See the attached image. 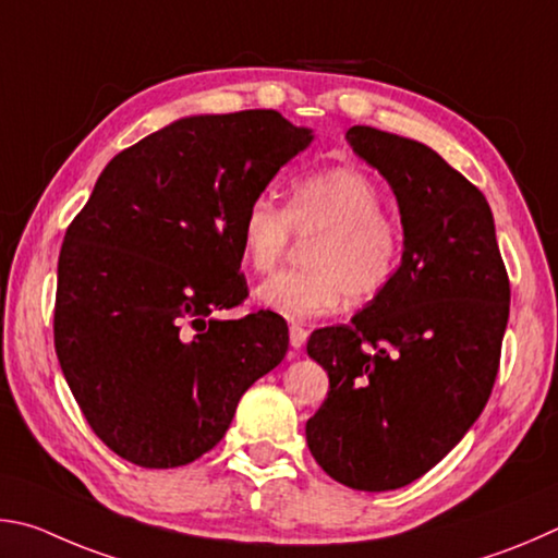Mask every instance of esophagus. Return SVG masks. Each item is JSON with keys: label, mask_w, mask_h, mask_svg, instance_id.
I'll return each mask as SVG.
<instances>
[{"label": "esophagus", "mask_w": 558, "mask_h": 558, "mask_svg": "<svg viewBox=\"0 0 558 558\" xmlns=\"http://www.w3.org/2000/svg\"><path fill=\"white\" fill-rule=\"evenodd\" d=\"M306 338H308V330L304 328V326H299V324H294V326H289V343H291V348H301L306 343Z\"/></svg>", "instance_id": "34e87169"}]
</instances>
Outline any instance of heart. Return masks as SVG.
<instances>
[{
  "instance_id": "obj_1",
  "label": "heart",
  "mask_w": 558,
  "mask_h": 558,
  "mask_svg": "<svg viewBox=\"0 0 558 558\" xmlns=\"http://www.w3.org/2000/svg\"><path fill=\"white\" fill-rule=\"evenodd\" d=\"M316 238L308 269L281 271L257 289L259 304L291 320L328 316L348 299L373 304L392 284L404 252L402 225L385 210L383 189L355 166H330L291 183L287 208L254 195L238 222L242 262L269 274L294 240Z\"/></svg>"
}]
</instances>
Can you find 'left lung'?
Here are the masks:
<instances>
[{
    "label": "left lung",
    "instance_id": "8db88e82",
    "mask_svg": "<svg viewBox=\"0 0 558 558\" xmlns=\"http://www.w3.org/2000/svg\"><path fill=\"white\" fill-rule=\"evenodd\" d=\"M385 175L404 228L392 284L353 324L314 330L328 397L306 422L316 463L353 490L404 487L461 441L490 399L510 316V279L490 205L426 144L350 126Z\"/></svg>",
    "mask_w": 558,
    "mask_h": 558
}]
</instances>
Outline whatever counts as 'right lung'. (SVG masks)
Instances as JSON below:
<instances>
[{
    "mask_svg": "<svg viewBox=\"0 0 558 558\" xmlns=\"http://www.w3.org/2000/svg\"><path fill=\"white\" fill-rule=\"evenodd\" d=\"M311 140L274 110L185 117L117 154L68 225L56 355L87 424L124 461L193 463L284 360L277 314H210L247 299L244 205Z\"/></svg>",
    "mask_w": 558,
    "mask_h": 558,
    "instance_id": "1",
    "label": "right lung"
}]
</instances>
